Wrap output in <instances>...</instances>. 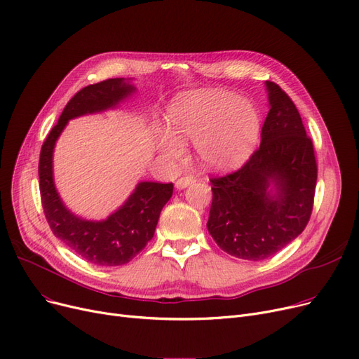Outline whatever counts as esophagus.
<instances>
[{
    "mask_svg": "<svg viewBox=\"0 0 359 359\" xmlns=\"http://www.w3.org/2000/svg\"><path fill=\"white\" fill-rule=\"evenodd\" d=\"M196 180H195V177H192V176H183V177H180L177 182H176V188H177V191H182V189H184V188H188L189 184H192V183H195Z\"/></svg>",
    "mask_w": 359,
    "mask_h": 359,
    "instance_id": "34e87169",
    "label": "esophagus"
}]
</instances>
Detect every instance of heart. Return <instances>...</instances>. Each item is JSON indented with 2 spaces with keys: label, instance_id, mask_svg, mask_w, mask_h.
I'll use <instances>...</instances> for the list:
<instances>
[{
  "label": "heart",
  "instance_id": "1",
  "mask_svg": "<svg viewBox=\"0 0 359 359\" xmlns=\"http://www.w3.org/2000/svg\"><path fill=\"white\" fill-rule=\"evenodd\" d=\"M171 130H161L157 145L170 163L186 158L184 142H195L205 167L227 171L251 157L261 133V114L248 100L226 89L186 90L167 110Z\"/></svg>",
  "mask_w": 359,
  "mask_h": 359
}]
</instances>
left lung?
Here are the masks:
<instances>
[{"label": "left lung", "mask_w": 359, "mask_h": 359, "mask_svg": "<svg viewBox=\"0 0 359 359\" xmlns=\"http://www.w3.org/2000/svg\"><path fill=\"white\" fill-rule=\"evenodd\" d=\"M270 111L261 145L249 161L211 179L207 229L224 252L261 261L304 231L314 204L317 163L298 108L274 82H266Z\"/></svg>", "instance_id": "obj_1"}]
</instances>
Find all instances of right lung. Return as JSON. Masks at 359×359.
Returning a JSON list of instances; mask_svg holds the SVG:
<instances>
[{
  "instance_id": "1",
  "label": "right lung",
  "mask_w": 359,
  "mask_h": 359,
  "mask_svg": "<svg viewBox=\"0 0 359 359\" xmlns=\"http://www.w3.org/2000/svg\"><path fill=\"white\" fill-rule=\"evenodd\" d=\"M135 92L132 79L124 77L81 89L65 107L41 149L38 173L46 222L54 236L70 251L95 266H123L142 251L154 238L163 207L173 195V183L139 182L123 205L105 220H85L73 214L57 192L53 170L54 148L69 120L114 110Z\"/></svg>"
}]
</instances>
